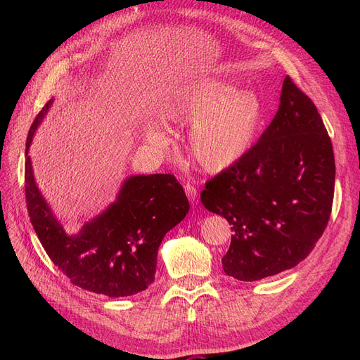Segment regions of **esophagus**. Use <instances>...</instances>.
<instances>
[{
  "instance_id": "34e87169",
  "label": "esophagus",
  "mask_w": 360,
  "mask_h": 360,
  "mask_svg": "<svg viewBox=\"0 0 360 360\" xmlns=\"http://www.w3.org/2000/svg\"><path fill=\"white\" fill-rule=\"evenodd\" d=\"M184 192H186L191 204H197L198 202V191H197V188L193 186V184H191V183L184 184Z\"/></svg>"
}]
</instances>
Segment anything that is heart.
<instances>
[{"instance_id": "b5f03b06", "label": "heart", "mask_w": 360, "mask_h": 360, "mask_svg": "<svg viewBox=\"0 0 360 360\" xmlns=\"http://www.w3.org/2000/svg\"><path fill=\"white\" fill-rule=\"evenodd\" d=\"M165 123H193L189 150L198 165L210 172L233 167L254 146L263 118L257 94L234 90L225 81H202L184 86L160 108ZM151 144H167L168 136L158 124L146 129Z\"/></svg>"}]
</instances>
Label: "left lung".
I'll return each instance as SVG.
<instances>
[{"instance_id":"8db88e82","label":"left lung","mask_w":360,"mask_h":360,"mask_svg":"<svg viewBox=\"0 0 360 360\" xmlns=\"http://www.w3.org/2000/svg\"><path fill=\"white\" fill-rule=\"evenodd\" d=\"M335 156L309 97L284 79L279 110L258 143L205 183L201 202L231 226L224 271L258 281L297 266L328 226Z\"/></svg>"}]
</instances>
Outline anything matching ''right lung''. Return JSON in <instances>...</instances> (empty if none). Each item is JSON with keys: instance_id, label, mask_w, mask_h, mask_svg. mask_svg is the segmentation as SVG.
<instances>
[{"instance_id": "add662e5", "label": "right lung", "mask_w": 360, "mask_h": 360, "mask_svg": "<svg viewBox=\"0 0 360 360\" xmlns=\"http://www.w3.org/2000/svg\"><path fill=\"white\" fill-rule=\"evenodd\" d=\"M49 101L32 122V135L48 112ZM25 198L30 221L46 254L73 285L110 297H124L155 281L158 249L171 228L189 212V201L172 174L132 176L108 209L69 236L52 214L25 158Z\"/></svg>"}]
</instances>
